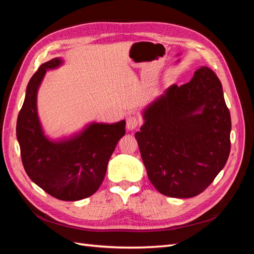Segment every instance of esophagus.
<instances>
[{
    "label": "esophagus",
    "mask_w": 254,
    "mask_h": 254,
    "mask_svg": "<svg viewBox=\"0 0 254 254\" xmlns=\"http://www.w3.org/2000/svg\"><path fill=\"white\" fill-rule=\"evenodd\" d=\"M140 124V121L134 115H129L126 119V127L128 130H133L135 129Z\"/></svg>",
    "instance_id": "esophagus-1"
}]
</instances>
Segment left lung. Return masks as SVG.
I'll list each match as a JSON object with an SVG mask.
<instances>
[{"instance_id": "obj_1", "label": "left lung", "mask_w": 254, "mask_h": 254, "mask_svg": "<svg viewBox=\"0 0 254 254\" xmlns=\"http://www.w3.org/2000/svg\"><path fill=\"white\" fill-rule=\"evenodd\" d=\"M135 139L152 186L174 198L197 196L224 168L231 117L221 82L201 66L190 82L173 84L143 112Z\"/></svg>"}]
</instances>
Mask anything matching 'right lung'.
I'll return each mask as SVG.
<instances>
[{
	"mask_svg": "<svg viewBox=\"0 0 254 254\" xmlns=\"http://www.w3.org/2000/svg\"><path fill=\"white\" fill-rule=\"evenodd\" d=\"M61 63L60 58L48 61L30 78L18 115L17 137L23 166L32 181L59 200L76 201L101 187L115 146L126 132V122L92 123L68 140L50 141L38 118L37 92L47 70Z\"/></svg>",
	"mask_w": 254,
	"mask_h": 254,
	"instance_id": "1",
	"label": "right lung"
}]
</instances>
